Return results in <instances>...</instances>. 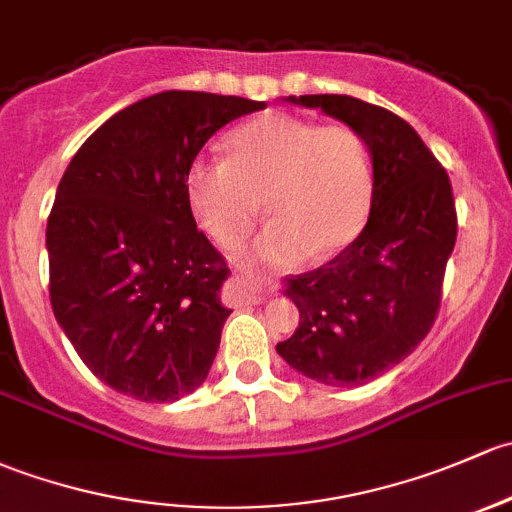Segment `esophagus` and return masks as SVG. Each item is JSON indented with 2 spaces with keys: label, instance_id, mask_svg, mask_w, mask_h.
Here are the masks:
<instances>
[{
  "label": "esophagus",
  "instance_id": "34e87169",
  "mask_svg": "<svg viewBox=\"0 0 512 512\" xmlns=\"http://www.w3.org/2000/svg\"><path fill=\"white\" fill-rule=\"evenodd\" d=\"M235 282H238V299L245 304H255L262 299V274L252 265H238L235 272Z\"/></svg>",
  "mask_w": 512,
  "mask_h": 512
}]
</instances>
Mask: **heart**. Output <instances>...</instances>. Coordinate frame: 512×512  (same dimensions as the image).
Masks as SVG:
<instances>
[{"label":"heart","mask_w":512,"mask_h":512,"mask_svg":"<svg viewBox=\"0 0 512 512\" xmlns=\"http://www.w3.org/2000/svg\"><path fill=\"white\" fill-rule=\"evenodd\" d=\"M228 159L196 157L186 198L201 228L235 245L272 215L257 250L294 265L314 252L331 257L363 233L375 196L368 139L348 122L265 112L228 134Z\"/></svg>","instance_id":"b5f03b06"}]
</instances>
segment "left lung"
<instances>
[{"instance_id":"8db88e82","label":"left lung","mask_w":512,"mask_h":512,"mask_svg":"<svg viewBox=\"0 0 512 512\" xmlns=\"http://www.w3.org/2000/svg\"><path fill=\"white\" fill-rule=\"evenodd\" d=\"M304 107L358 127L375 164L363 233L331 262L292 274L299 328L277 353L324 385H363L395 368L437 321L456 203L439 159L410 122L351 95H299Z\"/></svg>"}]
</instances>
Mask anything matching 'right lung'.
I'll list each match as a JSON object with an SVG mask.
<instances>
[{"instance_id": "1", "label": "right lung", "mask_w": 512, "mask_h": 512, "mask_svg": "<svg viewBox=\"0 0 512 512\" xmlns=\"http://www.w3.org/2000/svg\"><path fill=\"white\" fill-rule=\"evenodd\" d=\"M265 102L166 90L112 115L68 164L48 215L53 314L95 378L142 402L206 380L230 309L225 257L196 228L186 171Z\"/></svg>"}]
</instances>
